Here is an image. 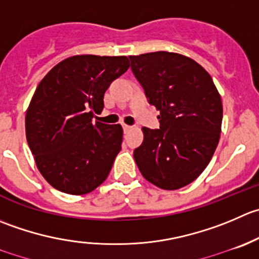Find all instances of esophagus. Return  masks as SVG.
<instances>
[{"label": "esophagus", "mask_w": 259, "mask_h": 259, "mask_svg": "<svg viewBox=\"0 0 259 259\" xmlns=\"http://www.w3.org/2000/svg\"><path fill=\"white\" fill-rule=\"evenodd\" d=\"M122 129H124V133H127L129 130L133 129V126H130V125H126V124H122Z\"/></svg>", "instance_id": "esophagus-1"}]
</instances>
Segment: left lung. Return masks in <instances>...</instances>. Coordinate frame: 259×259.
Masks as SVG:
<instances>
[{
	"mask_svg": "<svg viewBox=\"0 0 259 259\" xmlns=\"http://www.w3.org/2000/svg\"><path fill=\"white\" fill-rule=\"evenodd\" d=\"M132 71L148 102L159 110V129L143 127L134 150L143 177L163 190L196 180L211 160L222 130L223 105L199 63L169 52L130 55Z\"/></svg>",
	"mask_w": 259,
	"mask_h": 259,
	"instance_id": "8db88e82",
	"label": "left lung"
}]
</instances>
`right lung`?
<instances>
[{
    "label": "right lung",
    "instance_id": "add662e5",
    "mask_svg": "<svg viewBox=\"0 0 259 259\" xmlns=\"http://www.w3.org/2000/svg\"><path fill=\"white\" fill-rule=\"evenodd\" d=\"M126 57L74 55L41 79L25 119L26 139L42 177L71 195L94 191L121 149L122 127L95 121L110 84L129 68Z\"/></svg>",
    "mask_w": 259,
    "mask_h": 259
}]
</instances>
